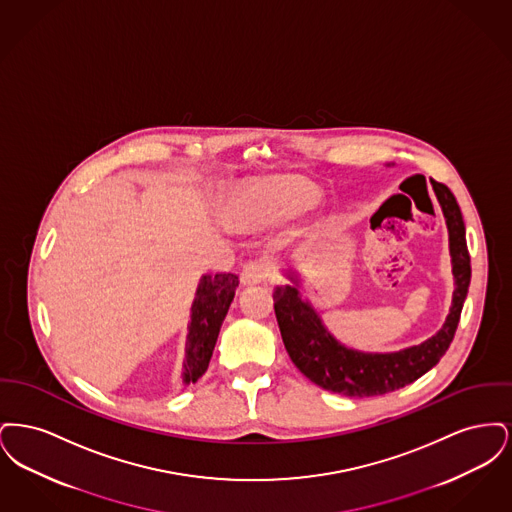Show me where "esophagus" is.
<instances>
[{
    "instance_id": "34e87169",
    "label": "esophagus",
    "mask_w": 512,
    "mask_h": 512,
    "mask_svg": "<svg viewBox=\"0 0 512 512\" xmlns=\"http://www.w3.org/2000/svg\"><path fill=\"white\" fill-rule=\"evenodd\" d=\"M268 278V268L261 261H249L242 268V284L244 286H257L263 284Z\"/></svg>"
}]
</instances>
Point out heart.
Listing matches in <instances>:
<instances>
[{"label": "heart", "mask_w": 512, "mask_h": 512, "mask_svg": "<svg viewBox=\"0 0 512 512\" xmlns=\"http://www.w3.org/2000/svg\"><path fill=\"white\" fill-rule=\"evenodd\" d=\"M317 188L297 174H270L238 184L226 201V213L230 222L240 230H263L295 215L311 212L301 222L299 232L311 230L318 222Z\"/></svg>", "instance_id": "heart-1"}]
</instances>
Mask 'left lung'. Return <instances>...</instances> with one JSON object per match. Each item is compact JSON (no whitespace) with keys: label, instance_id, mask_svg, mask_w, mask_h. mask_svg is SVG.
Returning a JSON list of instances; mask_svg holds the SVG:
<instances>
[{"label":"left lung","instance_id":"1","mask_svg":"<svg viewBox=\"0 0 512 512\" xmlns=\"http://www.w3.org/2000/svg\"><path fill=\"white\" fill-rule=\"evenodd\" d=\"M449 234L453 272V301L438 332L418 345L399 351L368 353L343 345L322 322L313 303L301 295V276L295 268L284 270L290 280L274 288V313L286 351L311 382L345 397H372L413 384L439 363L453 341L464 299L470 286V255L459 203L451 190L432 180Z\"/></svg>","mask_w":512,"mask_h":512}]
</instances>
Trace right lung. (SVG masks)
I'll return each instance as SVG.
<instances>
[{"label": "right lung", "instance_id": "add662e5", "mask_svg": "<svg viewBox=\"0 0 512 512\" xmlns=\"http://www.w3.org/2000/svg\"><path fill=\"white\" fill-rule=\"evenodd\" d=\"M238 284L240 280L232 272L203 274L199 278L190 309V324L180 374L182 386L195 384L205 374L219 338L220 326L230 309Z\"/></svg>", "mask_w": 512, "mask_h": 512}]
</instances>
